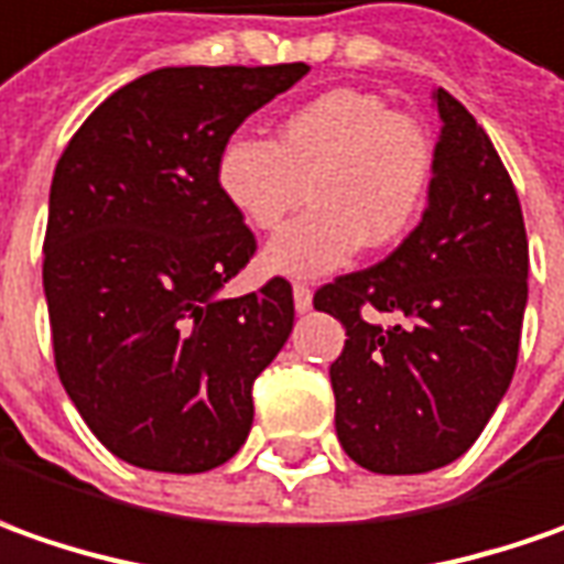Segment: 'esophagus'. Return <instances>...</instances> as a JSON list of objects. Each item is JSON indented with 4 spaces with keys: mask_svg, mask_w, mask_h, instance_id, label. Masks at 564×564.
Listing matches in <instances>:
<instances>
[{
    "mask_svg": "<svg viewBox=\"0 0 564 564\" xmlns=\"http://www.w3.org/2000/svg\"><path fill=\"white\" fill-rule=\"evenodd\" d=\"M293 305H296V312H308L312 308V290L305 283H293Z\"/></svg>",
    "mask_w": 564,
    "mask_h": 564,
    "instance_id": "1",
    "label": "esophagus"
}]
</instances>
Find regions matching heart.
I'll list each match as a JSON object with an SVG mask.
<instances>
[{
    "label": "heart",
    "mask_w": 564,
    "mask_h": 564,
    "mask_svg": "<svg viewBox=\"0 0 564 564\" xmlns=\"http://www.w3.org/2000/svg\"><path fill=\"white\" fill-rule=\"evenodd\" d=\"M434 177V149L417 121L365 89H324L293 108L274 143L237 133L218 152L215 181L256 230H274L300 205L312 208L264 249V264L290 278L337 271L361 246H390L415 224Z\"/></svg>",
    "instance_id": "b5f03b06"
}]
</instances>
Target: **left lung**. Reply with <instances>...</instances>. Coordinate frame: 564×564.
I'll list each match as a JSON object with an SVG mask.
<instances>
[{
	"instance_id": "left-lung-1",
	"label": "left lung",
	"mask_w": 564,
	"mask_h": 564,
	"mask_svg": "<svg viewBox=\"0 0 564 564\" xmlns=\"http://www.w3.org/2000/svg\"><path fill=\"white\" fill-rule=\"evenodd\" d=\"M434 106L443 127L421 224L380 264L315 293L346 327L330 365L337 437L375 475H424L471 449L512 383L528 305L512 177L468 108L446 89Z\"/></svg>"
}]
</instances>
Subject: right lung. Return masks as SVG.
Instances as JSON below:
<instances>
[{
  "instance_id": "right-lung-1",
  "label": "right lung",
  "mask_w": 564,
  "mask_h": 564,
  "mask_svg": "<svg viewBox=\"0 0 564 564\" xmlns=\"http://www.w3.org/2000/svg\"><path fill=\"white\" fill-rule=\"evenodd\" d=\"M308 65L159 68L89 115L50 189L43 290L55 368L127 465L199 475L237 456L252 380L293 330V286L224 300L256 237L215 181L218 152Z\"/></svg>"
}]
</instances>
